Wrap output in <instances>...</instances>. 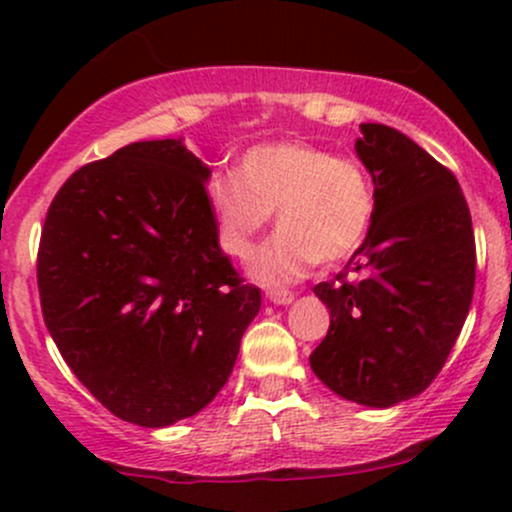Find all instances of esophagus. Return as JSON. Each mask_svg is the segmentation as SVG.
Segmentation results:
<instances>
[{"label": "esophagus", "mask_w": 512, "mask_h": 512, "mask_svg": "<svg viewBox=\"0 0 512 512\" xmlns=\"http://www.w3.org/2000/svg\"><path fill=\"white\" fill-rule=\"evenodd\" d=\"M267 301L274 303V305H289V303H293V293L291 291H281V289L267 291Z\"/></svg>", "instance_id": "obj_1"}]
</instances>
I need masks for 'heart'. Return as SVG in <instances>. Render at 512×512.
<instances>
[{
  "label": "heart",
  "mask_w": 512,
  "mask_h": 512,
  "mask_svg": "<svg viewBox=\"0 0 512 512\" xmlns=\"http://www.w3.org/2000/svg\"><path fill=\"white\" fill-rule=\"evenodd\" d=\"M207 204L221 248L240 260L276 209L279 231L250 264L257 281L276 286L298 279L315 260L349 257L373 221L375 187L358 158L284 139L245 151L238 173L216 170L207 182Z\"/></svg>",
  "instance_id": "b5f03b06"
}]
</instances>
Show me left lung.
Returning a JSON list of instances; mask_svg holds the SVG:
<instances>
[{"label": "left lung", "instance_id": "obj_1", "mask_svg": "<svg viewBox=\"0 0 512 512\" xmlns=\"http://www.w3.org/2000/svg\"><path fill=\"white\" fill-rule=\"evenodd\" d=\"M356 154L375 185L368 236L315 286L330 330L310 368L339 397L392 407L436 380L474 293L477 245L460 182L397 129L366 122Z\"/></svg>", "mask_w": 512, "mask_h": 512}]
</instances>
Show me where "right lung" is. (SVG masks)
<instances>
[{
	"instance_id": "obj_1",
	"label": "right lung",
	"mask_w": 512,
	"mask_h": 512,
	"mask_svg": "<svg viewBox=\"0 0 512 512\" xmlns=\"http://www.w3.org/2000/svg\"><path fill=\"white\" fill-rule=\"evenodd\" d=\"M209 175L182 139L134 142L72 173L45 216V325L81 385L129 424L207 407L260 313V289L219 248Z\"/></svg>"
}]
</instances>
